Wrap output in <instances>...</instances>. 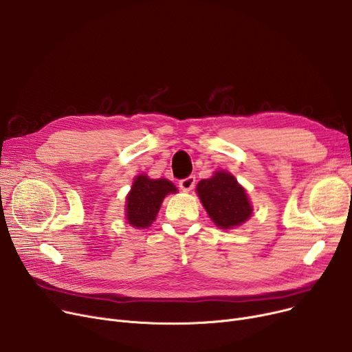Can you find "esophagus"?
I'll return each mask as SVG.
<instances>
[{
  "label": "esophagus",
  "instance_id": "esophagus-1",
  "mask_svg": "<svg viewBox=\"0 0 352 352\" xmlns=\"http://www.w3.org/2000/svg\"><path fill=\"white\" fill-rule=\"evenodd\" d=\"M178 186H179V188H181L182 191H191V190L194 188V186H195V177H194V175H190V177H187V178L179 179Z\"/></svg>",
  "mask_w": 352,
  "mask_h": 352
}]
</instances>
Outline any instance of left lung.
<instances>
[{"label": "left lung", "mask_w": 352, "mask_h": 352, "mask_svg": "<svg viewBox=\"0 0 352 352\" xmlns=\"http://www.w3.org/2000/svg\"><path fill=\"white\" fill-rule=\"evenodd\" d=\"M197 192L219 228L241 226L251 217L252 207L244 188L228 173L217 171L214 177L199 181Z\"/></svg>", "instance_id": "obj_1"}]
</instances>
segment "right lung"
Wrapping results in <instances>:
<instances>
[{
  "label": "right lung",
  "mask_w": 352,
  "mask_h": 352,
  "mask_svg": "<svg viewBox=\"0 0 352 352\" xmlns=\"http://www.w3.org/2000/svg\"><path fill=\"white\" fill-rule=\"evenodd\" d=\"M177 192L174 184L168 179H150L138 175L133 184L131 192L126 197V219L137 228H146L153 224L161 207L164 197Z\"/></svg>",
  "instance_id": "add662e5"
}]
</instances>
